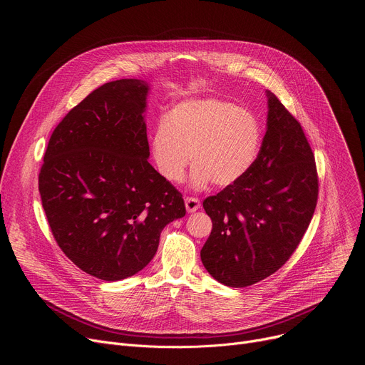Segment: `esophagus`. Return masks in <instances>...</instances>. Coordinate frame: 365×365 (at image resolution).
<instances>
[{"mask_svg":"<svg viewBox=\"0 0 365 365\" xmlns=\"http://www.w3.org/2000/svg\"><path fill=\"white\" fill-rule=\"evenodd\" d=\"M185 206H186V211L189 214H193L200 207V202L196 197H185Z\"/></svg>","mask_w":365,"mask_h":365,"instance_id":"obj_1","label":"esophagus"}]
</instances>
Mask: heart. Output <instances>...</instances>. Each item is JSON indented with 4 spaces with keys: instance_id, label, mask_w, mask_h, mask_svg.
Returning a JSON list of instances; mask_svg holds the SVG:
<instances>
[{
    "instance_id": "1",
    "label": "heart",
    "mask_w": 365,
    "mask_h": 365,
    "mask_svg": "<svg viewBox=\"0 0 365 365\" xmlns=\"http://www.w3.org/2000/svg\"><path fill=\"white\" fill-rule=\"evenodd\" d=\"M262 147L257 117L234 102L217 98L182 101L151 134V158L159 175L178 183L193 154L190 182L202 189L214 182L227 187L242 179Z\"/></svg>"
}]
</instances>
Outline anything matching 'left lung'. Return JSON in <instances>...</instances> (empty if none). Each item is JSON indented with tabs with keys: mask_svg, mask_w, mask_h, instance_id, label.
<instances>
[{
	"mask_svg": "<svg viewBox=\"0 0 365 365\" xmlns=\"http://www.w3.org/2000/svg\"><path fill=\"white\" fill-rule=\"evenodd\" d=\"M266 96V134L252 168L203 200L212 231L200 250L202 264L230 287L277 272L303 238L318 200L315 158L304 133L273 92Z\"/></svg>",
	"mask_w": 365,
	"mask_h": 365,
	"instance_id": "left-lung-1",
	"label": "left lung"
}]
</instances>
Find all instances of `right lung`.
Wrapping results in <instances>:
<instances>
[{"instance_id":"1","label":"right lung","mask_w":365,"mask_h":365,"mask_svg":"<svg viewBox=\"0 0 365 365\" xmlns=\"http://www.w3.org/2000/svg\"><path fill=\"white\" fill-rule=\"evenodd\" d=\"M150 83L92 91L51 134L38 192L53 237L85 273L117 282L143 270L163 228L185 217L182 195L150 163Z\"/></svg>"}]
</instances>
